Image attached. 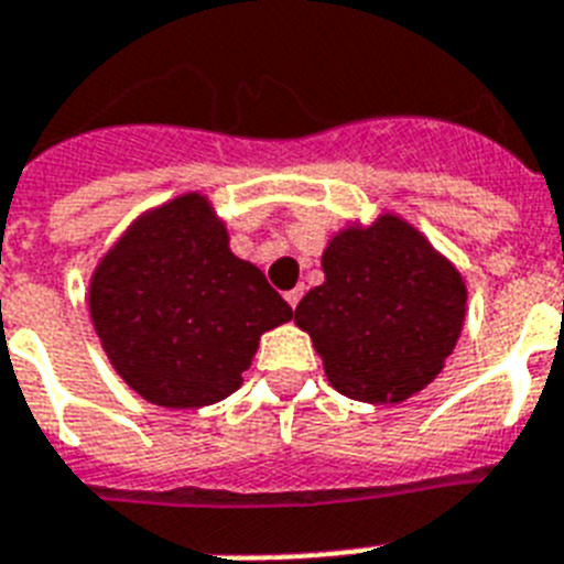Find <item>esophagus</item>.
I'll list each match as a JSON object with an SVG mask.
<instances>
[{
	"label": "esophagus",
	"instance_id": "obj_1",
	"mask_svg": "<svg viewBox=\"0 0 564 564\" xmlns=\"http://www.w3.org/2000/svg\"><path fill=\"white\" fill-rule=\"evenodd\" d=\"M301 297H304V286H295V290L286 292V304H290L292 310H295V306L301 304Z\"/></svg>",
	"mask_w": 564,
	"mask_h": 564
}]
</instances>
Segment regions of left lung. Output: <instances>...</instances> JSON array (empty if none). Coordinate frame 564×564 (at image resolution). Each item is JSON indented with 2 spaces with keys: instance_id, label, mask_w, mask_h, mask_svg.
Wrapping results in <instances>:
<instances>
[{
  "instance_id": "obj_1",
  "label": "left lung",
  "mask_w": 564,
  "mask_h": 564,
  "mask_svg": "<svg viewBox=\"0 0 564 564\" xmlns=\"http://www.w3.org/2000/svg\"><path fill=\"white\" fill-rule=\"evenodd\" d=\"M324 283L301 297L329 384L355 401L399 404L442 372L465 326V278L399 215L340 229L321 258Z\"/></svg>"
}]
</instances>
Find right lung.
I'll return each mask as SVG.
<instances>
[{
  "label": "right lung",
  "mask_w": 564,
  "mask_h": 564,
  "mask_svg": "<svg viewBox=\"0 0 564 564\" xmlns=\"http://www.w3.org/2000/svg\"><path fill=\"white\" fill-rule=\"evenodd\" d=\"M88 306L113 370L169 410L231 395L260 335L292 318L263 272L231 252L226 224L197 192L137 217L94 269Z\"/></svg>",
  "instance_id": "right-lung-1"
}]
</instances>
